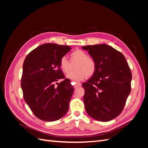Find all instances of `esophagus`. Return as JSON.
Returning a JSON list of instances; mask_svg holds the SVG:
<instances>
[{
  "instance_id": "34e87169",
  "label": "esophagus",
  "mask_w": 148,
  "mask_h": 148,
  "mask_svg": "<svg viewBox=\"0 0 148 148\" xmlns=\"http://www.w3.org/2000/svg\"><path fill=\"white\" fill-rule=\"evenodd\" d=\"M81 86H82V84H81V83H76L75 84V86H74V88H78V87Z\"/></svg>"
}]
</instances>
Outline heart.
<instances>
[{
  "instance_id": "obj_1",
  "label": "heart",
  "mask_w": 148,
  "mask_h": 148,
  "mask_svg": "<svg viewBox=\"0 0 148 148\" xmlns=\"http://www.w3.org/2000/svg\"><path fill=\"white\" fill-rule=\"evenodd\" d=\"M71 62L65 56L62 57L60 60V66L66 74L70 72L71 64L77 63L75 69L76 71L68 75V78L75 82H79L87 77H91L95 74L96 70V63L92 58L88 56L87 53L82 50H76L71 53Z\"/></svg>"
}]
</instances>
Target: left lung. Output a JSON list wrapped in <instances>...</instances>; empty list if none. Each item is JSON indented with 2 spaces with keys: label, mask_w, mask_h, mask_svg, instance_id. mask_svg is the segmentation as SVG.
<instances>
[{
  "label": "left lung",
  "mask_w": 148,
  "mask_h": 148,
  "mask_svg": "<svg viewBox=\"0 0 148 148\" xmlns=\"http://www.w3.org/2000/svg\"><path fill=\"white\" fill-rule=\"evenodd\" d=\"M82 48L96 63L95 74L82 84L85 110L92 119L108 122L121 114L130 93V69L122 53L107 44Z\"/></svg>",
  "instance_id": "left-lung-1"
}]
</instances>
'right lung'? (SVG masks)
I'll list each match as a JSON object with an SVG mask.
<instances>
[{"mask_svg": "<svg viewBox=\"0 0 148 148\" xmlns=\"http://www.w3.org/2000/svg\"><path fill=\"white\" fill-rule=\"evenodd\" d=\"M71 49L69 46L44 44L30 52L24 60L21 82L23 97L40 120L53 122L69 110L73 88L70 80L65 78L60 60ZM59 80L62 82L57 84Z\"/></svg>", "mask_w": 148, "mask_h": 148, "instance_id": "1", "label": "right lung"}]
</instances>
